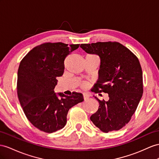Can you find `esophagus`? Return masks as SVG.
<instances>
[{"instance_id": "34e87169", "label": "esophagus", "mask_w": 159, "mask_h": 159, "mask_svg": "<svg viewBox=\"0 0 159 159\" xmlns=\"http://www.w3.org/2000/svg\"><path fill=\"white\" fill-rule=\"evenodd\" d=\"M83 98L84 100H87L89 98V95L87 94V93H83Z\"/></svg>"}]
</instances>
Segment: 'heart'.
Segmentation results:
<instances>
[{
    "mask_svg": "<svg viewBox=\"0 0 159 159\" xmlns=\"http://www.w3.org/2000/svg\"><path fill=\"white\" fill-rule=\"evenodd\" d=\"M89 56H93V57H96V56H93V55H89ZM87 85V83H84L83 84H82V87H85Z\"/></svg>",
    "mask_w": 159,
    "mask_h": 159,
    "instance_id": "b5f03b06",
    "label": "heart"
}]
</instances>
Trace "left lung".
Returning a JSON list of instances; mask_svg holds the SVG:
<instances>
[{
	"label": "left lung",
	"mask_w": 159,
	"mask_h": 159,
	"mask_svg": "<svg viewBox=\"0 0 159 159\" xmlns=\"http://www.w3.org/2000/svg\"><path fill=\"white\" fill-rule=\"evenodd\" d=\"M80 48L101 59L99 79L92 91L108 93L109 100H99L98 110L90 119L101 131L119 130L135 113L143 93L142 70L136 56L117 42L82 43Z\"/></svg>",
	"instance_id": "1"
}]
</instances>
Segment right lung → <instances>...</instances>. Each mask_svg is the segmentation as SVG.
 <instances>
[{"label":"right lung","mask_w":159,"mask_h":159,"mask_svg":"<svg viewBox=\"0 0 159 159\" xmlns=\"http://www.w3.org/2000/svg\"><path fill=\"white\" fill-rule=\"evenodd\" d=\"M80 44L46 42L31 50L20 62L17 90L20 104L27 120L46 133L62 129L68 110L84 101L82 93L66 96L54 93L56 78L62 76L64 60Z\"/></svg>","instance_id":"add662e5"}]
</instances>
